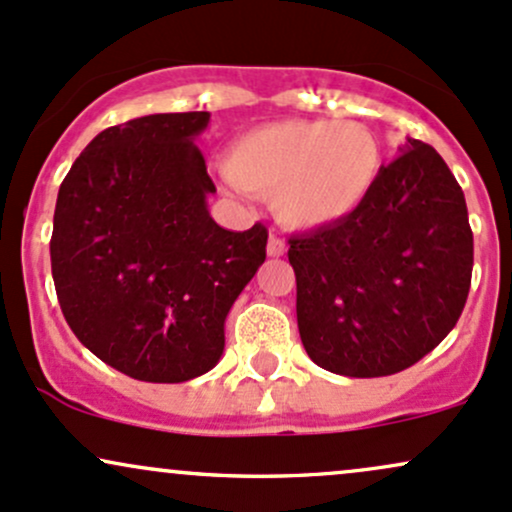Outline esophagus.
I'll use <instances>...</instances> for the list:
<instances>
[{
    "label": "esophagus",
    "mask_w": 512,
    "mask_h": 512,
    "mask_svg": "<svg viewBox=\"0 0 512 512\" xmlns=\"http://www.w3.org/2000/svg\"><path fill=\"white\" fill-rule=\"evenodd\" d=\"M267 255L269 257H284L286 255V243L279 236H276V233H272V236H269Z\"/></svg>",
    "instance_id": "obj_1"
}]
</instances>
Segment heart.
Returning a JSON list of instances; mask_svg holds the SVG:
<instances>
[{
  "label": "heart",
  "instance_id": "heart-1",
  "mask_svg": "<svg viewBox=\"0 0 512 512\" xmlns=\"http://www.w3.org/2000/svg\"><path fill=\"white\" fill-rule=\"evenodd\" d=\"M226 173L243 192L272 197L281 223L315 231L363 207L383 173V144L361 122H272L228 146Z\"/></svg>",
  "mask_w": 512,
  "mask_h": 512
}]
</instances>
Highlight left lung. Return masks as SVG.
Masks as SVG:
<instances>
[{
  "mask_svg": "<svg viewBox=\"0 0 512 512\" xmlns=\"http://www.w3.org/2000/svg\"><path fill=\"white\" fill-rule=\"evenodd\" d=\"M289 245L301 342L330 373L380 378L414 366L467 303V202L438 151L419 139H407L354 216Z\"/></svg>",
  "mask_w": 512,
  "mask_h": 512,
  "instance_id": "1",
  "label": "left lung"
}]
</instances>
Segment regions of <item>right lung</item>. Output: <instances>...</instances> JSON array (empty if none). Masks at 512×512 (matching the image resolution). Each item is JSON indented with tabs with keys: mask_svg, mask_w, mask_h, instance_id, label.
<instances>
[{
	"mask_svg": "<svg viewBox=\"0 0 512 512\" xmlns=\"http://www.w3.org/2000/svg\"><path fill=\"white\" fill-rule=\"evenodd\" d=\"M209 113L103 129L57 195L50 260L64 320L103 363L185 383L223 354V322L267 257V228L209 216L216 187L195 137Z\"/></svg>",
	"mask_w": 512,
	"mask_h": 512,
	"instance_id": "1",
	"label": "right lung"
}]
</instances>
